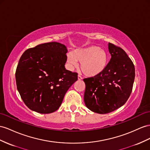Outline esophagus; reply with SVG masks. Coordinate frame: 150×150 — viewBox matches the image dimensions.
Returning <instances> with one entry per match:
<instances>
[{
	"instance_id": "esophagus-1",
	"label": "esophagus",
	"mask_w": 150,
	"mask_h": 150,
	"mask_svg": "<svg viewBox=\"0 0 150 150\" xmlns=\"http://www.w3.org/2000/svg\"><path fill=\"white\" fill-rule=\"evenodd\" d=\"M78 79H79V80H82V76H80V75H78Z\"/></svg>"
}]
</instances>
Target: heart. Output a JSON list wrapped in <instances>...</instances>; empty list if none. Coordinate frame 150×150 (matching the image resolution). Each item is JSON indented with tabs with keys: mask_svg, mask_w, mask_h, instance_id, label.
Here are the masks:
<instances>
[{
	"mask_svg": "<svg viewBox=\"0 0 150 150\" xmlns=\"http://www.w3.org/2000/svg\"><path fill=\"white\" fill-rule=\"evenodd\" d=\"M88 77L93 78L102 74L108 66L109 57L104 49L97 45H89L86 47L74 50L67 54V62L72 67L78 66Z\"/></svg>",
	"mask_w": 150,
	"mask_h": 150,
	"instance_id": "b5f03b06",
	"label": "heart"
}]
</instances>
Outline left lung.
<instances>
[{
	"instance_id": "obj_1",
	"label": "left lung",
	"mask_w": 150,
	"mask_h": 150,
	"mask_svg": "<svg viewBox=\"0 0 150 150\" xmlns=\"http://www.w3.org/2000/svg\"><path fill=\"white\" fill-rule=\"evenodd\" d=\"M112 57L106 70L96 77L84 79V102L92 112L108 113L124 105L132 90L135 68L120 47L109 43Z\"/></svg>"
}]
</instances>
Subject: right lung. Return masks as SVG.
I'll return each mask as SVG.
<instances>
[{"instance_id": "right-lung-1", "label": "right lung", "mask_w": 150, "mask_h": 150, "mask_svg": "<svg viewBox=\"0 0 150 150\" xmlns=\"http://www.w3.org/2000/svg\"><path fill=\"white\" fill-rule=\"evenodd\" d=\"M68 50L52 42L30 48L21 56L16 71L18 91L28 108L42 114L59 108L65 94L78 79L66 70Z\"/></svg>"}]
</instances>
